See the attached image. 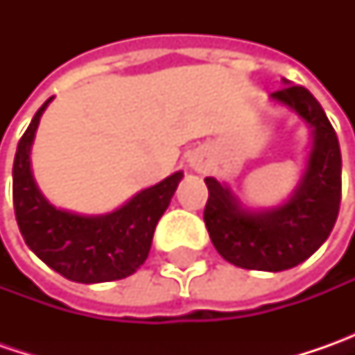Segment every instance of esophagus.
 Masks as SVG:
<instances>
[{
    "label": "esophagus",
    "instance_id": "esophagus-1",
    "mask_svg": "<svg viewBox=\"0 0 355 355\" xmlns=\"http://www.w3.org/2000/svg\"><path fill=\"white\" fill-rule=\"evenodd\" d=\"M189 166H191L196 171H205L207 168H209V162H207L203 156H198V154H196V156L189 157Z\"/></svg>",
    "mask_w": 355,
    "mask_h": 355
}]
</instances>
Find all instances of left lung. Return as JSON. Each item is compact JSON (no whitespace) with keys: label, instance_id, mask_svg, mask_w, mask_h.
I'll return each instance as SVG.
<instances>
[{"label":"left lung","instance_id":"left-lung-1","mask_svg":"<svg viewBox=\"0 0 355 355\" xmlns=\"http://www.w3.org/2000/svg\"><path fill=\"white\" fill-rule=\"evenodd\" d=\"M270 94L312 128L306 170L293 196L270 209L243 207L233 191L205 178L209 199L203 221L213 247L231 265L279 272L306 261L334 229L342 199V154L334 128L320 103L304 87L284 80Z\"/></svg>","mask_w":355,"mask_h":355}]
</instances>
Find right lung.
I'll use <instances>...</instances> for the list:
<instances>
[{
    "label": "right lung",
    "instance_id": "right-lung-1",
    "mask_svg": "<svg viewBox=\"0 0 355 355\" xmlns=\"http://www.w3.org/2000/svg\"><path fill=\"white\" fill-rule=\"evenodd\" d=\"M43 104L21 136L13 162V207L27 247L53 270L73 282H110L136 272L152 247L157 221L168 209L184 173L142 189L106 215H78L51 205L31 173V144Z\"/></svg>",
    "mask_w": 355,
    "mask_h": 355
}]
</instances>
